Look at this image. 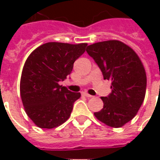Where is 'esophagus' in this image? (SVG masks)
<instances>
[{
	"label": "esophagus",
	"mask_w": 160,
	"mask_h": 160,
	"mask_svg": "<svg viewBox=\"0 0 160 160\" xmlns=\"http://www.w3.org/2000/svg\"><path fill=\"white\" fill-rule=\"evenodd\" d=\"M82 94H83V96H85V97H87V98H92V96L91 95V94H89L88 92H83Z\"/></svg>",
	"instance_id": "34e87169"
}]
</instances>
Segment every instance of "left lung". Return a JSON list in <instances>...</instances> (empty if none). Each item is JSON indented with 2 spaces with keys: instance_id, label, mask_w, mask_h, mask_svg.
Wrapping results in <instances>:
<instances>
[{
  "instance_id": "obj_1",
  "label": "left lung",
  "mask_w": 160,
  "mask_h": 160,
  "mask_svg": "<svg viewBox=\"0 0 160 160\" xmlns=\"http://www.w3.org/2000/svg\"><path fill=\"white\" fill-rule=\"evenodd\" d=\"M86 52L103 78L111 81L112 91L102 97L103 108L94 116L107 126L121 127L135 117L144 100L147 77L143 65L132 48L120 41L96 42Z\"/></svg>"
}]
</instances>
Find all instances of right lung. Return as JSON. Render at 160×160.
<instances>
[{
	"instance_id": "obj_1",
	"label": "right lung",
	"mask_w": 160,
	"mask_h": 160,
	"mask_svg": "<svg viewBox=\"0 0 160 160\" xmlns=\"http://www.w3.org/2000/svg\"><path fill=\"white\" fill-rule=\"evenodd\" d=\"M87 43L47 42L27 58L20 79V96L26 113L40 128L52 129L63 124L80 92H72L58 82L64 81Z\"/></svg>"
}]
</instances>
